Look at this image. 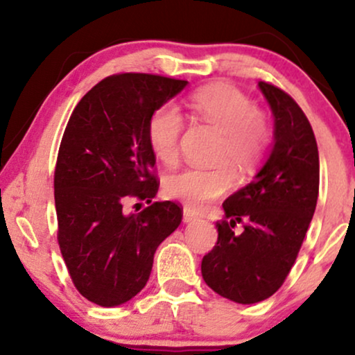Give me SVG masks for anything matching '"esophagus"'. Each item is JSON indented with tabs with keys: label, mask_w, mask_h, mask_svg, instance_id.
<instances>
[{
	"label": "esophagus",
	"mask_w": 355,
	"mask_h": 355,
	"mask_svg": "<svg viewBox=\"0 0 355 355\" xmlns=\"http://www.w3.org/2000/svg\"><path fill=\"white\" fill-rule=\"evenodd\" d=\"M197 218H198V215L195 214L193 210L183 209V222L190 223V222H195V220H197Z\"/></svg>",
	"instance_id": "esophagus-1"
}]
</instances>
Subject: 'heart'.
Here are the masks:
<instances>
[{
	"instance_id": "heart-1",
	"label": "heart",
	"mask_w": 355,
	"mask_h": 355,
	"mask_svg": "<svg viewBox=\"0 0 355 355\" xmlns=\"http://www.w3.org/2000/svg\"><path fill=\"white\" fill-rule=\"evenodd\" d=\"M195 116L217 128L223 135L218 160L229 162L240 173H250L262 160L268 144V128L254 101L229 85H211L195 92L189 100ZM183 116L175 105L158 107L148 120V144L158 160L175 164L180 152ZM234 172L229 165L214 168L189 166L170 175L165 193L189 209L203 210L225 195L234 185Z\"/></svg>"
}]
</instances>
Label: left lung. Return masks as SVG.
<instances>
[{"mask_svg": "<svg viewBox=\"0 0 355 355\" xmlns=\"http://www.w3.org/2000/svg\"><path fill=\"white\" fill-rule=\"evenodd\" d=\"M274 115V145L250 183L223 202L218 240L202 277L218 295L257 304L274 295L294 266L319 195V150L307 116L287 93L259 81ZM244 223L237 236L233 227Z\"/></svg>", "mask_w": 355, "mask_h": 355, "instance_id": "8db88e82", "label": "left lung"}]
</instances>
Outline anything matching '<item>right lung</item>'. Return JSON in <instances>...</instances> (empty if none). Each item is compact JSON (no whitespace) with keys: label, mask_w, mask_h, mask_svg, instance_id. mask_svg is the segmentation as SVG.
<instances>
[{"label":"right lung","mask_w":355,"mask_h":355,"mask_svg":"<svg viewBox=\"0 0 355 355\" xmlns=\"http://www.w3.org/2000/svg\"><path fill=\"white\" fill-rule=\"evenodd\" d=\"M185 80L123 73L101 80L76 108L61 138L55 170L58 243L78 292L101 307L133 299L148 282L158 245L177 230V203L152 202L158 182L148 144L152 113ZM130 196L146 200L126 214Z\"/></svg>","instance_id":"1"}]
</instances>
